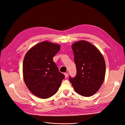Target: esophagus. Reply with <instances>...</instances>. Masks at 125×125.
<instances>
[{
  "label": "esophagus",
  "instance_id": "34e87169",
  "mask_svg": "<svg viewBox=\"0 0 125 125\" xmlns=\"http://www.w3.org/2000/svg\"><path fill=\"white\" fill-rule=\"evenodd\" d=\"M64 74H65V78H67L68 77V73H64Z\"/></svg>",
  "mask_w": 125,
  "mask_h": 125
}]
</instances>
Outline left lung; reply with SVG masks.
Returning <instances> with one entry per match:
<instances>
[{
    "label": "left lung",
    "instance_id": "1",
    "mask_svg": "<svg viewBox=\"0 0 125 125\" xmlns=\"http://www.w3.org/2000/svg\"><path fill=\"white\" fill-rule=\"evenodd\" d=\"M77 74L69 80L75 91L88 97L95 94L104 81L106 66L105 60L98 49L85 41L72 45Z\"/></svg>",
    "mask_w": 125,
    "mask_h": 125
}]
</instances>
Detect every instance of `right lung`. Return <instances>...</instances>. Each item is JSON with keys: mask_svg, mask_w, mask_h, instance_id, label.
Returning a JSON list of instances; mask_svg holds the SVG:
<instances>
[{"mask_svg": "<svg viewBox=\"0 0 125 125\" xmlns=\"http://www.w3.org/2000/svg\"><path fill=\"white\" fill-rule=\"evenodd\" d=\"M60 48L58 44L45 41L30 49L24 57L23 74L25 84L34 95L41 99L54 95L65 78L52 60Z\"/></svg>", "mask_w": 125, "mask_h": 125, "instance_id": "right-lung-1", "label": "right lung"}]
</instances>
